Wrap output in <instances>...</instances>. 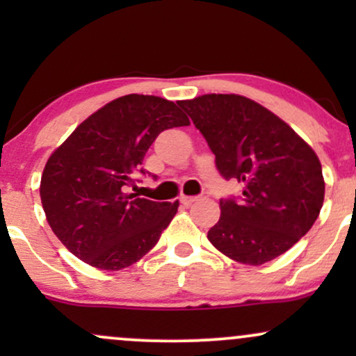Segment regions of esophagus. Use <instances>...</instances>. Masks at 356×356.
Returning a JSON list of instances; mask_svg holds the SVG:
<instances>
[{
	"label": "esophagus",
	"instance_id": "1",
	"mask_svg": "<svg viewBox=\"0 0 356 356\" xmlns=\"http://www.w3.org/2000/svg\"><path fill=\"white\" fill-rule=\"evenodd\" d=\"M195 201H197L195 195H181V204H184V206H191V204Z\"/></svg>",
	"mask_w": 356,
	"mask_h": 356
}]
</instances>
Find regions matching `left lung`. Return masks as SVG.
Segmentation results:
<instances>
[{
    "label": "left lung",
    "instance_id": "left-lung-1",
    "mask_svg": "<svg viewBox=\"0 0 356 356\" xmlns=\"http://www.w3.org/2000/svg\"><path fill=\"white\" fill-rule=\"evenodd\" d=\"M216 155L239 197L220 199L207 239L222 254L259 266L295 246L312 229L325 199L314 150L286 122L241 95L209 93L179 102Z\"/></svg>",
    "mask_w": 356,
    "mask_h": 356
}]
</instances>
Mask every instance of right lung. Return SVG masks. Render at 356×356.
Masks as SVG:
<instances>
[{
  "mask_svg": "<svg viewBox=\"0 0 356 356\" xmlns=\"http://www.w3.org/2000/svg\"><path fill=\"white\" fill-rule=\"evenodd\" d=\"M189 125L161 97H120L92 113L48 159L40 195L63 246L90 266L118 271L157 244L179 202L129 194L134 175L161 132Z\"/></svg>",
  "mask_w": 356,
  "mask_h": 356,
  "instance_id": "obj_1",
  "label": "right lung"
}]
</instances>
